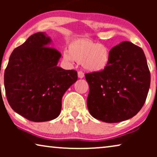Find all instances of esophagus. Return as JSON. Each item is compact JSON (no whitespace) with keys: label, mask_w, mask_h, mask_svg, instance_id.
Wrapping results in <instances>:
<instances>
[{"label":"esophagus","mask_w":157,"mask_h":157,"mask_svg":"<svg viewBox=\"0 0 157 157\" xmlns=\"http://www.w3.org/2000/svg\"><path fill=\"white\" fill-rule=\"evenodd\" d=\"M78 77L79 78H83L84 77V74L80 71L78 72Z\"/></svg>","instance_id":"1"}]
</instances>
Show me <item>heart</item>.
Returning a JSON list of instances; mask_svg holds the SVG:
<instances>
[{
    "label": "heart",
    "mask_w": 157,
    "mask_h": 157,
    "mask_svg": "<svg viewBox=\"0 0 157 157\" xmlns=\"http://www.w3.org/2000/svg\"><path fill=\"white\" fill-rule=\"evenodd\" d=\"M66 61L82 63L83 68L91 72H101L110 62V51L106 46L88 39H78L71 43L68 51L63 53Z\"/></svg>",
    "instance_id": "heart-1"
}]
</instances>
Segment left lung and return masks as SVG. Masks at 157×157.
Listing matches in <instances>:
<instances>
[{"label":"left lung","instance_id":"left-lung-1","mask_svg":"<svg viewBox=\"0 0 157 157\" xmlns=\"http://www.w3.org/2000/svg\"><path fill=\"white\" fill-rule=\"evenodd\" d=\"M85 76L89 85L88 109L94 118L106 123L134 117L144 104L151 82L144 53L128 41L111 49L106 69Z\"/></svg>","mask_w":157,"mask_h":157}]
</instances>
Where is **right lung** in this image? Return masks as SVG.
Instances as JSON below:
<instances>
[{
  "mask_svg": "<svg viewBox=\"0 0 157 157\" xmlns=\"http://www.w3.org/2000/svg\"><path fill=\"white\" fill-rule=\"evenodd\" d=\"M51 43L45 32L31 35L13 51L4 74L8 104L34 122L59 117L63 94L78 79L76 71L57 66L61 55Z\"/></svg>",
  "mask_w": 157,
  "mask_h": 157,
  "instance_id": "1",
  "label": "right lung"
}]
</instances>
